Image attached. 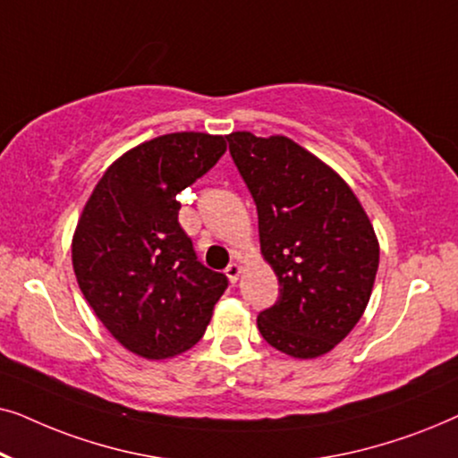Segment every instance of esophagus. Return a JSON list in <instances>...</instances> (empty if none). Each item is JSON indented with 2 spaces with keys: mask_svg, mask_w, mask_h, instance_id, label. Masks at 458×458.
Masks as SVG:
<instances>
[{
  "mask_svg": "<svg viewBox=\"0 0 458 458\" xmlns=\"http://www.w3.org/2000/svg\"><path fill=\"white\" fill-rule=\"evenodd\" d=\"M225 273H227V277H229L231 284H235V281L240 279V275H242V265H240V262H231V265L227 267V271H225Z\"/></svg>",
  "mask_w": 458,
  "mask_h": 458,
  "instance_id": "obj_1",
  "label": "esophagus"
}]
</instances>
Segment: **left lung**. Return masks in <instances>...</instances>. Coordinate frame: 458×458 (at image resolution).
Here are the masks:
<instances>
[{
  "instance_id": "obj_1",
  "label": "left lung",
  "mask_w": 458,
  "mask_h": 458,
  "mask_svg": "<svg viewBox=\"0 0 458 458\" xmlns=\"http://www.w3.org/2000/svg\"><path fill=\"white\" fill-rule=\"evenodd\" d=\"M259 210L260 252L281 296L260 335L293 359L334 350L360 321L379 267V242L359 198L334 168L285 135H227Z\"/></svg>"
}]
</instances>
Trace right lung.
<instances>
[{"instance_id": "add662e5", "label": "right lung", "mask_w": 458, "mask_h": 458, "mask_svg": "<svg viewBox=\"0 0 458 458\" xmlns=\"http://www.w3.org/2000/svg\"><path fill=\"white\" fill-rule=\"evenodd\" d=\"M223 135L181 131L131 148L93 187L72 235L79 287L104 327L148 360L202 340L227 277L196 259L179 225L185 187L216 165Z\"/></svg>"}]
</instances>
